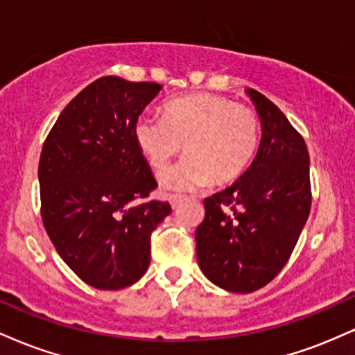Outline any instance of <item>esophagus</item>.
I'll use <instances>...</instances> for the list:
<instances>
[{
    "mask_svg": "<svg viewBox=\"0 0 355 355\" xmlns=\"http://www.w3.org/2000/svg\"><path fill=\"white\" fill-rule=\"evenodd\" d=\"M180 200H182V195H170V197H168L170 205H172L173 209L178 205V202H180Z\"/></svg>",
    "mask_w": 355,
    "mask_h": 355,
    "instance_id": "34e87169",
    "label": "esophagus"
}]
</instances>
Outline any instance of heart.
<instances>
[{
	"instance_id": "heart-1",
	"label": "heart",
	"mask_w": 355,
	"mask_h": 355,
	"mask_svg": "<svg viewBox=\"0 0 355 355\" xmlns=\"http://www.w3.org/2000/svg\"><path fill=\"white\" fill-rule=\"evenodd\" d=\"M135 140L157 172L182 150L187 158L162 175L166 189H193L237 180L254 162L260 140L259 116L250 107L214 93H190L165 107V118L141 115Z\"/></svg>"
}]
</instances>
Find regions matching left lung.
<instances>
[{"instance_id":"obj_1","label":"left lung","mask_w":355,"mask_h":355,"mask_svg":"<svg viewBox=\"0 0 355 355\" xmlns=\"http://www.w3.org/2000/svg\"><path fill=\"white\" fill-rule=\"evenodd\" d=\"M262 138L247 172L205 198L195 232L197 260L210 282L235 294L267 285L287 263L311 214L309 150L287 116L247 88Z\"/></svg>"}]
</instances>
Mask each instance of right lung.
Listing matches in <instances>:
<instances>
[{
    "instance_id": "1",
    "label": "right lung",
    "mask_w": 355,
    "mask_h": 355,
    "mask_svg": "<svg viewBox=\"0 0 355 355\" xmlns=\"http://www.w3.org/2000/svg\"><path fill=\"white\" fill-rule=\"evenodd\" d=\"M158 83L103 76L81 89L44 140L42 218L63 262L100 291L135 284L150 266V237L168 202L133 205L157 189L135 123Z\"/></svg>"
}]
</instances>
